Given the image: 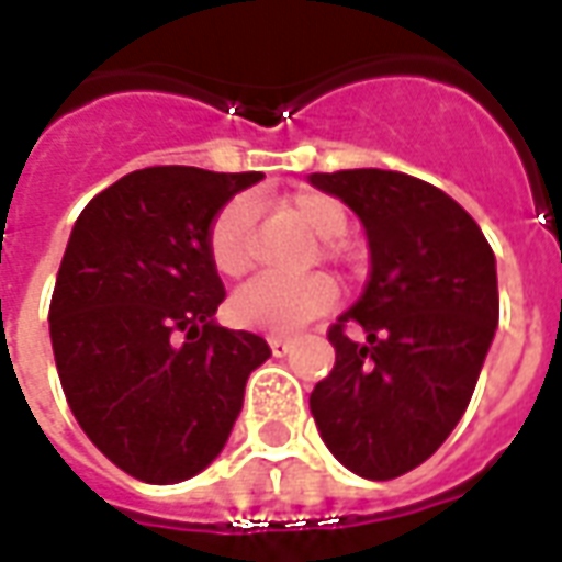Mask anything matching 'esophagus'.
Here are the masks:
<instances>
[{
    "label": "esophagus",
    "mask_w": 562,
    "mask_h": 562,
    "mask_svg": "<svg viewBox=\"0 0 562 562\" xmlns=\"http://www.w3.org/2000/svg\"><path fill=\"white\" fill-rule=\"evenodd\" d=\"M268 346L273 355H285L289 352V337H282V334H270Z\"/></svg>",
    "instance_id": "esophagus-1"
}]
</instances>
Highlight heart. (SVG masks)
Masks as SVG:
<instances>
[{
    "label": "heart",
    "instance_id": "b5f03b06",
    "mask_svg": "<svg viewBox=\"0 0 562 562\" xmlns=\"http://www.w3.org/2000/svg\"><path fill=\"white\" fill-rule=\"evenodd\" d=\"M282 213L306 225L316 234L322 246L318 252L325 261H342L349 249L342 244V234L349 228V210L340 198L316 189H301L294 195L282 198ZM207 256L213 270L225 280H237L256 261V213L252 204L237 198L213 216L207 228ZM334 301V285L325 277H258L237 289L228 301V316L234 325L268 334H289L301 328L310 318H316Z\"/></svg>",
    "mask_w": 562,
    "mask_h": 562
}]
</instances>
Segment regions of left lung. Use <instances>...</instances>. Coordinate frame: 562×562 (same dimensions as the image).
<instances>
[{"label": "left lung", "mask_w": 562, "mask_h": 562, "mask_svg": "<svg viewBox=\"0 0 562 562\" xmlns=\"http://www.w3.org/2000/svg\"><path fill=\"white\" fill-rule=\"evenodd\" d=\"M310 180L361 216L370 244V280L328 328L337 361L310 413L342 467L389 482L430 458L470 406L499 318L494 249L418 177L355 168Z\"/></svg>", "instance_id": "left-lung-1"}]
</instances>
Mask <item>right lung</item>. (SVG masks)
<instances>
[{
  "label": "right lung",
  "instance_id": "right-lung-1",
  "mask_svg": "<svg viewBox=\"0 0 562 562\" xmlns=\"http://www.w3.org/2000/svg\"><path fill=\"white\" fill-rule=\"evenodd\" d=\"M258 171L156 165L120 177L71 228L50 342L71 413L104 458L149 484L192 479L225 446L270 346L213 325L225 301L207 228Z\"/></svg>",
  "mask_w": 562,
  "mask_h": 562
}]
</instances>
